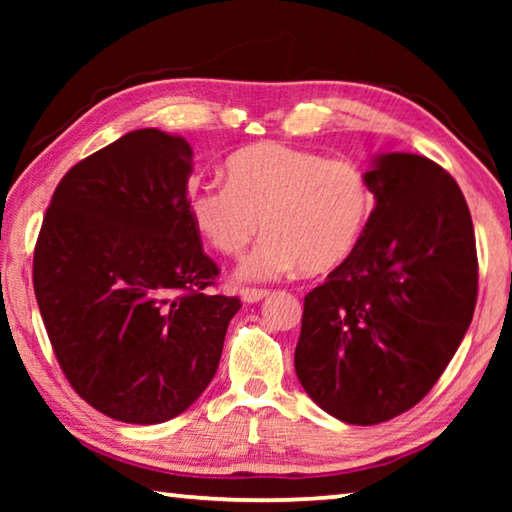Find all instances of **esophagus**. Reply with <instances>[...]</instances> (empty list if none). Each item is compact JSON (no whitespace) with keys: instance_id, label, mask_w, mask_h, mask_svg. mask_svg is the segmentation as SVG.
<instances>
[{"instance_id":"obj_1","label":"esophagus","mask_w":512,"mask_h":512,"mask_svg":"<svg viewBox=\"0 0 512 512\" xmlns=\"http://www.w3.org/2000/svg\"><path fill=\"white\" fill-rule=\"evenodd\" d=\"M268 296L266 289H241V300L246 302V305H253V302L264 300Z\"/></svg>"}]
</instances>
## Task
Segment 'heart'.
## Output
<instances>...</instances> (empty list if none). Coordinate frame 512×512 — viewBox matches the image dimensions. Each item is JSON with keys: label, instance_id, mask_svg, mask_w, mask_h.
<instances>
[{"label": "heart", "instance_id": "1", "mask_svg": "<svg viewBox=\"0 0 512 512\" xmlns=\"http://www.w3.org/2000/svg\"><path fill=\"white\" fill-rule=\"evenodd\" d=\"M228 185L194 183L187 212L221 255L239 257L266 237L239 268L241 280L266 282L302 268L307 275L348 262L372 214L366 173L350 160L264 142L225 160Z\"/></svg>", "mask_w": 512, "mask_h": 512}]
</instances>
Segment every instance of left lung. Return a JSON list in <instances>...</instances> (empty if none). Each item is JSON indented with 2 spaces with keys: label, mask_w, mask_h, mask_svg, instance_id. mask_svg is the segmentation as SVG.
I'll use <instances>...</instances> for the list:
<instances>
[{
  "label": "left lung",
  "mask_w": 512,
  "mask_h": 512,
  "mask_svg": "<svg viewBox=\"0 0 512 512\" xmlns=\"http://www.w3.org/2000/svg\"><path fill=\"white\" fill-rule=\"evenodd\" d=\"M348 262L305 296L296 375L320 409L379 424L427 395L472 323L479 262L461 187L436 162L384 153Z\"/></svg>",
  "instance_id": "obj_1"
}]
</instances>
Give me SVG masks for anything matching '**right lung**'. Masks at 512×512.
Segmentation results:
<instances>
[{"label":"right lung","instance_id":"add662e5","mask_svg":"<svg viewBox=\"0 0 512 512\" xmlns=\"http://www.w3.org/2000/svg\"><path fill=\"white\" fill-rule=\"evenodd\" d=\"M192 146L126 133L60 180L33 253L51 348L76 393L112 420L160 424L219 368L239 298L212 296L219 266L187 212Z\"/></svg>","mask_w":512,"mask_h":512}]
</instances>
